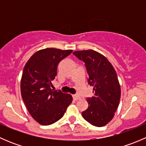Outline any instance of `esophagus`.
<instances>
[{
    "instance_id": "34e87169",
    "label": "esophagus",
    "mask_w": 146,
    "mask_h": 146,
    "mask_svg": "<svg viewBox=\"0 0 146 146\" xmlns=\"http://www.w3.org/2000/svg\"><path fill=\"white\" fill-rule=\"evenodd\" d=\"M73 98L74 100H78L79 99H80V97L78 96V95H73Z\"/></svg>"
}]
</instances>
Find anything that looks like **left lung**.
I'll use <instances>...</instances> for the list:
<instances>
[{
    "instance_id": "8db88e82",
    "label": "left lung",
    "mask_w": 146,
    "mask_h": 146,
    "mask_svg": "<svg viewBox=\"0 0 146 146\" xmlns=\"http://www.w3.org/2000/svg\"><path fill=\"white\" fill-rule=\"evenodd\" d=\"M73 54L85 63L88 83L93 87L94 95L87 99L88 108L82 112V117L93 126H105L114 117L120 101L121 88L115 69L104 55L94 50Z\"/></svg>"
}]
</instances>
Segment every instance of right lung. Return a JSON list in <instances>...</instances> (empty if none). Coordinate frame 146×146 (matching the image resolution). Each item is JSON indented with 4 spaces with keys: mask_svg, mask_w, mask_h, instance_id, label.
<instances>
[{
    "mask_svg": "<svg viewBox=\"0 0 146 146\" xmlns=\"http://www.w3.org/2000/svg\"><path fill=\"white\" fill-rule=\"evenodd\" d=\"M72 51L54 48L39 50L25 66L20 82L22 98L30 115L41 125L52 124L62 118L73 100L70 94L51 88L58 64Z\"/></svg>",
    "mask_w": 146,
    "mask_h": 146,
    "instance_id": "right-lung-1",
    "label": "right lung"
}]
</instances>
